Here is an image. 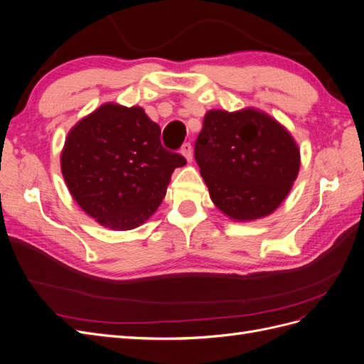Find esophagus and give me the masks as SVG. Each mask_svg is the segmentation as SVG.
I'll return each instance as SVG.
<instances>
[{
	"instance_id": "34e87169",
	"label": "esophagus",
	"mask_w": 364,
	"mask_h": 364,
	"mask_svg": "<svg viewBox=\"0 0 364 364\" xmlns=\"http://www.w3.org/2000/svg\"><path fill=\"white\" fill-rule=\"evenodd\" d=\"M181 153H182L183 158H185L186 161H188V162H191V161H193V147H191L190 142H186V144H183V146H182Z\"/></svg>"
}]
</instances>
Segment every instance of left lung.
Returning a JSON list of instances; mask_svg holds the SVG:
<instances>
[{"mask_svg": "<svg viewBox=\"0 0 364 364\" xmlns=\"http://www.w3.org/2000/svg\"><path fill=\"white\" fill-rule=\"evenodd\" d=\"M194 156L215 208L243 223L277 211L301 167L289 129L257 107L208 111Z\"/></svg>", "mask_w": 364, "mask_h": 364, "instance_id": "obj_1", "label": "left lung"}]
</instances>
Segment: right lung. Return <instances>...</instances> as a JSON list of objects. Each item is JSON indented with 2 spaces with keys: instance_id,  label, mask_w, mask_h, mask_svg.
Instances as JSON below:
<instances>
[{
  "instance_id": "add662e5",
  "label": "right lung",
  "mask_w": 364,
  "mask_h": 364,
  "mask_svg": "<svg viewBox=\"0 0 364 364\" xmlns=\"http://www.w3.org/2000/svg\"><path fill=\"white\" fill-rule=\"evenodd\" d=\"M141 106L103 103L70 129L60 170L75 203L98 225L130 230L158 211L185 158L161 146Z\"/></svg>"
}]
</instances>
